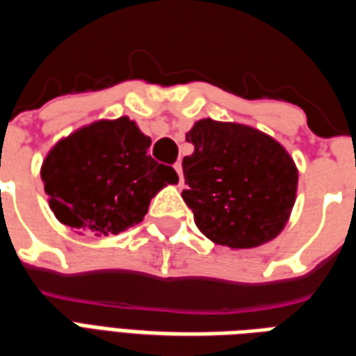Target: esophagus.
Here are the masks:
<instances>
[{
    "instance_id": "34e87169",
    "label": "esophagus",
    "mask_w": 356,
    "mask_h": 356,
    "mask_svg": "<svg viewBox=\"0 0 356 356\" xmlns=\"http://www.w3.org/2000/svg\"><path fill=\"white\" fill-rule=\"evenodd\" d=\"M175 171L179 175V185H183V165H181V162L175 163Z\"/></svg>"
}]
</instances>
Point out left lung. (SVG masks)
I'll use <instances>...</instances> for the list:
<instances>
[{"instance_id":"8db88e82","label":"left lung","mask_w":356,"mask_h":356,"mask_svg":"<svg viewBox=\"0 0 356 356\" xmlns=\"http://www.w3.org/2000/svg\"><path fill=\"white\" fill-rule=\"evenodd\" d=\"M194 152L183 158V200L211 242L257 248L276 238L290 219L298 168L267 133L234 122L198 120L186 133Z\"/></svg>"}]
</instances>
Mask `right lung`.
<instances>
[{
	"mask_svg": "<svg viewBox=\"0 0 356 356\" xmlns=\"http://www.w3.org/2000/svg\"><path fill=\"white\" fill-rule=\"evenodd\" d=\"M150 137L127 116L97 120L60 139L42 163L49 208L80 232L108 236L143 221L177 173L148 154Z\"/></svg>",
	"mask_w": 356,
	"mask_h": 356,
	"instance_id": "obj_1",
	"label": "right lung"
}]
</instances>
